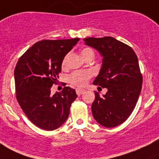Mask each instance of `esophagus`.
I'll use <instances>...</instances> for the list:
<instances>
[{"instance_id": "obj_1", "label": "esophagus", "mask_w": 159, "mask_h": 159, "mask_svg": "<svg viewBox=\"0 0 159 159\" xmlns=\"http://www.w3.org/2000/svg\"><path fill=\"white\" fill-rule=\"evenodd\" d=\"M84 92H85V90H84V89H76V93L78 96L81 95V94H84Z\"/></svg>"}]
</instances>
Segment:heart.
I'll return each instance as SVG.
<instances>
[{"instance_id": "b5f03b06", "label": "heart", "mask_w": 159, "mask_h": 159, "mask_svg": "<svg viewBox=\"0 0 159 159\" xmlns=\"http://www.w3.org/2000/svg\"><path fill=\"white\" fill-rule=\"evenodd\" d=\"M94 55V52L90 48H84L81 51V55L84 58L89 55ZM67 63V56L62 61V66L65 67ZM92 76V73L90 70H76L69 76V82L77 87H84L87 84L88 81Z\"/></svg>"}]
</instances>
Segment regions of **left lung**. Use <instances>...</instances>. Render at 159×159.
Here are the masks:
<instances>
[{
	"instance_id": "8db88e82",
	"label": "left lung",
	"mask_w": 159,
	"mask_h": 159,
	"mask_svg": "<svg viewBox=\"0 0 159 159\" xmlns=\"http://www.w3.org/2000/svg\"><path fill=\"white\" fill-rule=\"evenodd\" d=\"M84 41L103 57L102 68L93 84L108 89L103 97L94 91L93 117L102 126L116 127L128 119L142 91V75L137 55L131 47L111 37Z\"/></svg>"
}]
</instances>
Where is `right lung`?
Returning <instances> with one entry per match:
<instances>
[{
	"mask_svg": "<svg viewBox=\"0 0 159 159\" xmlns=\"http://www.w3.org/2000/svg\"><path fill=\"white\" fill-rule=\"evenodd\" d=\"M79 38L43 40L35 43L19 58L15 69L16 98L28 119L41 129L53 131L68 118L70 105L78 95L65 87L54 95L64 57Z\"/></svg>",
	"mask_w": 159,
	"mask_h": 159,
	"instance_id": "obj_1",
	"label": "right lung"
}]
</instances>
